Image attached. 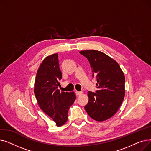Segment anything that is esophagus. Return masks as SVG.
<instances>
[{"mask_svg":"<svg viewBox=\"0 0 151 151\" xmlns=\"http://www.w3.org/2000/svg\"><path fill=\"white\" fill-rule=\"evenodd\" d=\"M75 93L76 94V96H80V95L82 94V92L81 91H75Z\"/></svg>","mask_w":151,"mask_h":151,"instance_id":"1","label":"esophagus"}]
</instances>
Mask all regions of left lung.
<instances>
[{
  "instance_id": "1",
  "label": "left lung",
  "mask_w": 151,
  "mask_h": 151,
  "mask_svg": "<svg viewBox=\"0 0 151 151\" xmlns=\"http://www.w3.org/2000/svg\"><path fill=\"white\" fill-rule=\"evenodd\" d=\"M80 53L89 60L92 78L98 84L96 92L89 91V101L84 108L97 121H104L114 116L125 96V76L118 63L108 55L96 50Z\"/></svg>"
}]
</instances>
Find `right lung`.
Masks as SVG:
<instances>
[{"label": "right lung", "instance_id": "obj_1", "mask_svg": "<svg viewBox=\"0 0 151 151\" xmlns=\"http://www.w3.org/2000/svg\"><path fill=\"white\" fill-rule=\"evenodd\" d=\"M61 79L58 54L47 56L37 71L34 93L40 108L58 127L67 122L68 109L76 99L73 92H60L58 89Z\"/></svg>", "mask_w": 151, "mask_h": 151}]
</instances>
